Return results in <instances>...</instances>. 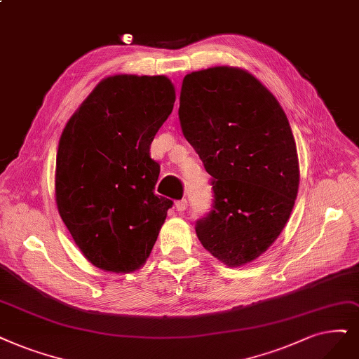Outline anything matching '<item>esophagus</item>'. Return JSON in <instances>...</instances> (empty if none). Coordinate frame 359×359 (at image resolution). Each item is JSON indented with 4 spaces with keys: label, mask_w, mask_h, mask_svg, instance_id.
<instances>
[{
    "label": "esophagus",
    "mask_w": 359,
    "mask_h": 359,
    "mask_svg": "<svg viewBox=\"0 0 359 359\" xmlns=\"http://www.w3.org/2000/svg\"><path fill=\"white\" fill-rule=\"evenodd\" d=\"M187 208H188V201L184 200V198H183V200L176 201V210H177V211H184Z\"/></svg>",
    "instance_id": "obj_1"
}]
</instances>
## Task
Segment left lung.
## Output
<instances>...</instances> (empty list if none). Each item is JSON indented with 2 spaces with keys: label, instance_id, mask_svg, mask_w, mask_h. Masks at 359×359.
<instances>
[{
  "label": "left lung",
  "instance_id": "8db88e82",
  "mask_svg": "<svg viewBox=\"0 0 359 359\" xmlns=\"http://www.w3.org/2000/svg\"><path fill=\"white\" fill-rule=\"evenodd\" d=\"M179 118L215 194L198 238L228 266L255 260L284 229L299 191L285 112L253 75L216 66L183 78Z\"/></svg>",
  "mask_w": 359,
  "mask_h": 359
}]
</instances>
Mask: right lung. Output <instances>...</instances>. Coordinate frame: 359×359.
Here are the masks:
<instances>
[{"instance_id": "right-lung-1", "label": "right lung", "mask_w": 359, "mask_h": 359, "mask_svg": "<svg viewBox=\"0 0 359 359\" xmlns=\"http://www.w3.org/2000/svg\"><path fill=\"white\" fill-rule=\"evenodd\" d=\"M164 75H115L91 91L66 124L56 159V203L75 244L96 268L139 269L172 201L154 192L149 149L172 111Z\"/></svg>"}]
</instances>
